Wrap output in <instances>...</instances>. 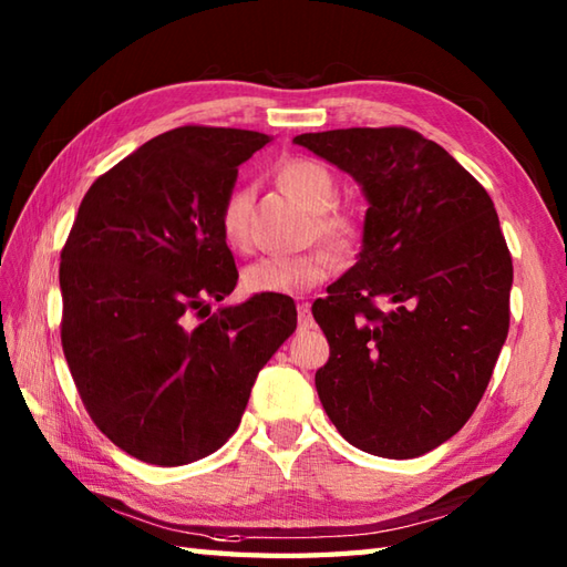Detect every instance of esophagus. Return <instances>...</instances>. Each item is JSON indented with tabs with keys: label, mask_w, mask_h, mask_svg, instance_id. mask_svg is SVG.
<instances>
[{
	"label": "esophagus",
	"mask_w": 567,
	"mask_h": 567,
	"mask_svg": "<svg viewBox=\"0 0 567 567\" xmlns=\"http://www.w3.org/2000/svg\"><path fill=\"white\" fill-rule=\"evenodd\" d=\"M297 327H299V331L315 329V317H311V305L309 302L297 305Z\"/></svg>",
	"instance_id": "obj_1"
}]
</instances>
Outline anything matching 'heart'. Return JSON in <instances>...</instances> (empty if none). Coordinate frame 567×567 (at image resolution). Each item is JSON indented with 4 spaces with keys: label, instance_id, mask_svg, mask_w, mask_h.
<instances>
[{
    "label": "heart",
    "instance_id": "b5f03b06",
    "mask_svg": "<svg viewBox=\"0 0 567 567\" xmlns=\"http://www.w3.org/2000/svg\"><path fill=\"white\" fill-rule=\"evenodd\" d=\"M277 183L299 204L315 212V234L339 252L358 248L363 224L353 209L333 207L339 183L327 165L311 158H292L280 165ZM252 204V187L236 185L228 192L221 212V236L234 250L248 244V216ZM333 272V256L327 248H315L297 256H262L246 265L240 272V287L248 295H302L327 280Z\"/></svg>",
    "mask_w": 567,
    "mask_h": 567
}]
</instances>
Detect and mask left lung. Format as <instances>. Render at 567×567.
Returning <instances> with one entry per match:
<instances>
[{"label": "left lung", "instance_id": "left-lung-1", "mask_svg": "<svg viewBox=\"0 0 567 567\" xmlns=\"http://www.w3.org/2000/svg\"><path fill=\"white\" fill-rule=\"evenodd\" d=\"M295 143L351 173L370 202L358 262L311 307L329 341L319 400L355 449L424 455L473 416L509 333L514 268L495 204L414 128Z\"/></svg>", "mask_w": 567, "mask_h": 567}]
</instances>
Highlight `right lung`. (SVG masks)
I'll use <instances>...</instances> for the list:
<instances>
[{"instance_id": "right-lung-1", "label": "right lung", "mask_w": 567, "mask_h": 567, "mask_svg": "<svg viewBox=\"0 0 567 567\" xmlns=\"http://www.w3.org/2000/svg\"><path fill=\"white\" fill-rule=\"evenodd\" d=\"M268 141L199 124L165 131L94 179L60 252L70 375L94 426L143 463L219 451L297 327L285 295L209 311L238 282L221 204Z\"/></svg>"}]
</instances>
